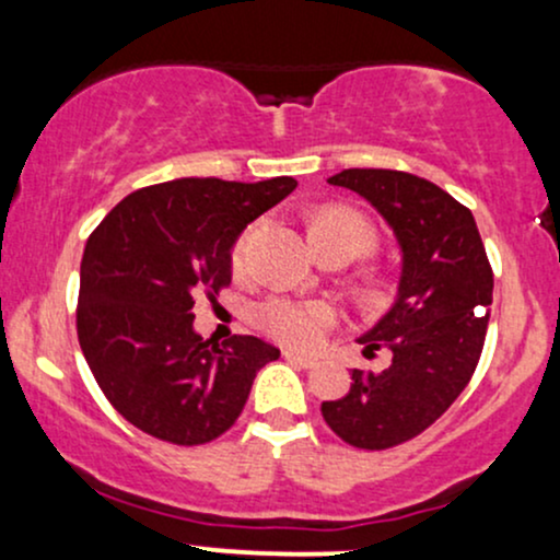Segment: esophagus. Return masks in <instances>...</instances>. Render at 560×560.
<instances>
[{"label": "esophagus", "mask_w": 560, "mask_h": 560, "mask_svg": "<svg viewBox=\"0 0 560 560\" xmlns=\"http://www.w3.org/2000/svg\"><path fill=\"white\" fill-rule=\"evenodd\" d=\"M284 358H287L289 363L302 365V369H313V365L318 363V358H313V355H302V352H292V350H287V352H284Z\"/></svg>", "instance_id": "34e87169"}]
</instances>
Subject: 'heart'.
<instances>
[{
	"instance_id": "1",
	"label": "heart",
	"mask_w": 560,
	"mask_h": 560,
	"mask_svg": "<svg viewBox=\"0 0 560 560\" xmlns=\"http://www.w3.org/2000/svg\"><path fill=\"white\" fill-rule=\"evenodd\" d=\"M258 223L247 226L240 234V240L231 247V271L236 279H247L253 273V255L255 242H258ZM311 240L318 253H350L352 258L369 253L374 247V229L363 215L352 213L345 208H324L311 223ZM337 320V311L329 302H305L292 298H271L262 302L258 311L260 329L273 337L276 342L300 347H316L324 337V331Z\"/></svg>"
}]
</instances>
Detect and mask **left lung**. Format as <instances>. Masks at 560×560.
Listing matches in <instances>:
<instances>
[{"instance_id": "1", "label": "left lung", "mask_w": 560, "mask_h": 560, "mask_svg": "<svg viewBox=\"0 0 560 560\" xmlns=\"http://www.w3.org/2000/svg\"><path fill=\"white\" fill-rule=\"evenodd\" d=\"M384 215L402 249V276L389 313L358 342L387 347L378 374L352 371L350 392L320 405L347 445L387 450L419 436L471 382L487 337L492 266L471 210L445 189L405 171L347 168L329 178Z\"/></svg>"}]
</instances>
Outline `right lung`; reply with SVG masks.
Wrapping results in <instances>:
<instances>
[{"instance_id": "obj_1", "label": "right lung", "mask_w": 560, "mask_h": 560, "mask_svg": "<svg viewBox=\"0 0 560 560\" xmlns=\"http://www.w3.org/2000/svg\"><path fill=\"white\" fill-rule=\"evenodd\" d=\"M294 186L292 176L176 178L120 199L92 231L79 345L113 408L144 434L182 447L218 440L240 419L258 371L279 358L249 334L205 342L191 307L231 284L236 236Z\"/></svg>"}]
</instances>
